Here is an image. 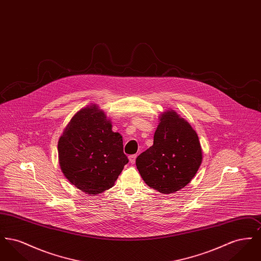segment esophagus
<instances>
[{"mask_svg":"<svg viewBox=\"0 0 261 261\" xmlns=\"http://www.w3.org/2000/svg\"><path fill=\"white\" fill-rule=\"evenodd\" d=\"M136 154H132V155H129V162H130V163L134 164L135 162H136Z\"/></svg>","mask_w":261,"mask_h":261,"instance_id":"obj_1","label":"esophagus"}]
</instances>
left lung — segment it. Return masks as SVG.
<instances>
[{
	"label": "left lung",
	"instance_id": "1",
	"mask_svg": "<svg viewBox=\"0 0 261 261\" xmlns=\"http://www.w3.org/2000/svg\"><path fill=\"white\" fill-rule=\"evenodd\" d=\"M201 160L195 130L176 112L168 111L162 114L153 145L137 158L136 165L148 186L172 194L191 182Z\"/></svg>",
	"mask_w": 261,
	"mask_h": 261
}]
</instances>
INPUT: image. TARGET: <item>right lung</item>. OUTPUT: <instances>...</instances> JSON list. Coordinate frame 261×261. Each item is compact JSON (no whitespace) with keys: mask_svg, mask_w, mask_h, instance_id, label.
<instances>
[{"mask_svg":"<svg viewBox=\"0 0 261 261\" xmlns=\"http://www.w3.org/2000/svg\"><path fill=\"white\" fill-rule=\"evenodd\" d=\"M58 149L64 176L91 196L112 188L129 162L122 136L112 132L111 120L96 106L75 114L60 138Z\"/></svg>","mask_w":261,"mask_h":261,"instance_id":"right-lung-1","label":"right lung"}]
</instances>
